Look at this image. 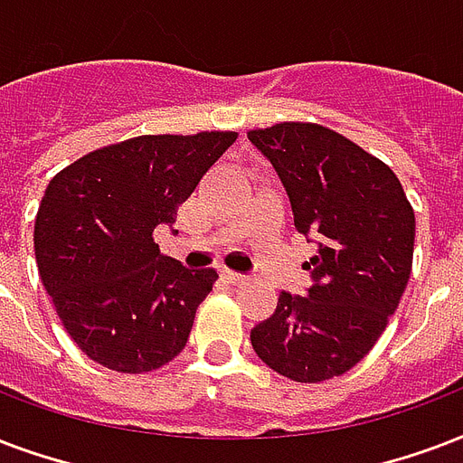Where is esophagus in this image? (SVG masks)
<instances>
[{"instance_id":"obj_1","label":"esophagus","mask_w":463,"mask_h":463,"mask_svg":"<svg viewBox=\"0 0 463 463\" xmlns=\"http://www.w3.org/2000/svg\"><path fill=\"white\" fill-rule=\"evenodd\" d=\"M221 277L228 281V284H245V274H238V271H232V269H223V274Z\"/></svg>"}]
</instances>
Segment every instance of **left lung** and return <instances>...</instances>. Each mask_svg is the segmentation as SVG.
<instances>
[{"label":"left lung","mask_w":463,"mask_h":463,"mask_svg":"<svg viewBox=\"0 0 463 463\" xmlns=\"http://www.w3.org/2000/svg\"><path fill=\"white\" fill-rule=\"evenodd\" d=\"M287 189L296 231L316 242L306 296L281 291L252 327L257 357L281 376L317 383L369 354L412 269L415 213L393 169L317 123L250 130Z\"/></svg>","instance_id":"8db88e82"}]
</instances>
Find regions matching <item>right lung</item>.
<instances>
[{"label":"right lung","mask_w":463,"mask_h":463,"mask_svg":"<svg viewBox=\"0 0 463 463\" xmlns=\"http://www.w3.org/2000/svg\"><path fill=\"white\" fill-rule=\"evenodd\" d=\"M238 133L137 136L52 176L33 247L45 291L77 347L123 373L160 369L184 349L216 269L165 257L153 232L176 221Z\"/></svg>","instance_id":"add662e5"}]
</instances>
